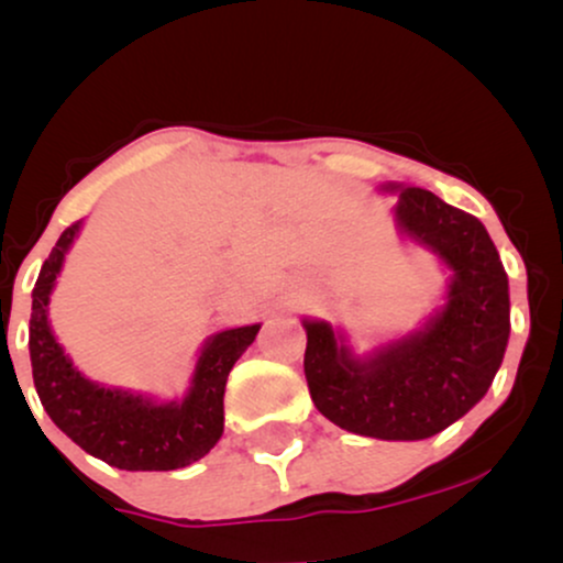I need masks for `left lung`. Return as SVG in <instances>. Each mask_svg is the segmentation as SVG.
I'll return each mask as SVG.
<instances>
[{
    "label": "left lung",
    "instance_id": "left-lung-1",
    "mask_svg": "<svg viewBox=\"0 0 563 563\" xmlns=\"http://www.w3.org/2000/svg\"><path fill=\"white\" fill-rule=\"evenodd\" d=\"M397 222L452 269L448 303L423 331L354 357L328 322L303 320L312 402L360 437H434L463 418L493 384L508 346V277L493 238L466 211L423 187H402Z\"/></svg>",
    "mask_w": 563,
    "mask_h": 563
}]
</instances>
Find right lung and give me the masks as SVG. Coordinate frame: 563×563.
I'll use <instances>...</instances> for the list:
<instances>
[{
	"mask_svg": "<svg viewBox=\"0 0 563 563\" xmlns=\"http://www.w3.org/2000/svg\"><path fill=\"white\" fill-rule=\"evenodd\" d=\"M79 228L81 222H74L57 238L34 286L29 349L38 399L63 434L108 466L124 471L190 466L222 437L228 376L238 357L254 344L262 325L230 328L211 335L183 402L156 405L129 391L92 384L70 365L47 322L49 294Z\"/></svg>",
	"mask_w": 563,
	"mask_h": 563,
	"instance_id": "obj_1",
	"label": "right lung"
}]
</instances>
